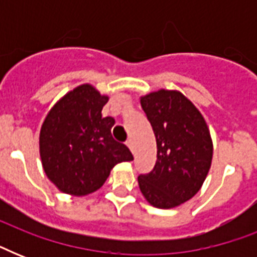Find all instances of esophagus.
<instances>
[{
  "label": "esophagus",
  "instance_id": "1",
  "mask_svg": "<svg viewBox=\"0 0 257 257\" xmlns=\"http://www.w3.org/2000/svg\"><path fill=\"white\" fill-rule=\"evenodd\" d=\"M126 145H128V148L132 151V153H135V144H133L132 139H129V140L126 141Z\"/></svg>",
  "mask_w": 257,
  "mask_h": 257
}]
</instances>
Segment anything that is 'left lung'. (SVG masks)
I'll use <instances>...</instances> for the list:
<instances>
[{
    "label": "left lung",
    "instance_id": "left-lung-1",
    "mask_svg": "<svg viewBox=\"0 0 257 257\" xmlns=\"http://www.w3.org/2000/svg\"><path fill=\"white\" fill-rule=\"evenodd\" d=\"M141 106L156 136L155 168L139 176L141 193L153 207L169 209L199 192L211 168V135L199 109L177 90L141 97Z\"/></svg>",
    "mask_w": 257,
    "mask_h": 257
}]
</instances>
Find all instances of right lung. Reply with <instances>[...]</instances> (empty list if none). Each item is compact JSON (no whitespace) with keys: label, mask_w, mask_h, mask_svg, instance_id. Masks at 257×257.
Listing matches in <instances>:
<instances>
[{"label":"right lung","mask_w":257,"mask_h":257,"mask_svg":"<svg viewBox=\"0 0 257 257\" xmlns=\"http://www.w3.org/2000/svg\"><path fill=\"white\" fill-rule=\"evenodd\" d=\"M108 97L89 84L66 93L40 132V156L48 179L61 192L85 196L102 187L110 169L132 161L128 147L112 137L113 117H102Z\"/></svg>","instance_id":"obj_1"}]
</instances>
